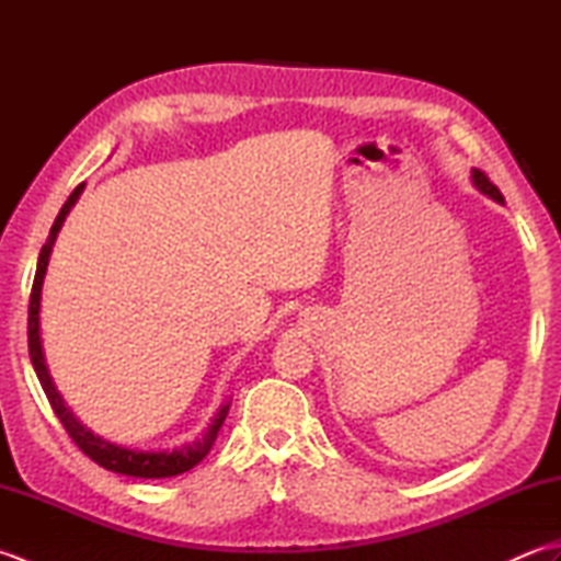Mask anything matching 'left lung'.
I'll list each match as a JSON object with an SVG mask.
<instances>
[{"mask_svg":"<svg viewBox=\"0 0 561 561\" xmlns=\"http://www.w3.org/2000/svg\"><path fill=\"white\" fill-rule=\"evenodd\" d=\"M472 183L478 185V190L480 193H484V195H490L492 199H496V202H504V195L499 193V187L490 181V178H486L480 169H472Z\"/></svg>","mask_w":561,"mask_h":561,"instance_id":"obj_1","label":"left lung"}]
</instances>
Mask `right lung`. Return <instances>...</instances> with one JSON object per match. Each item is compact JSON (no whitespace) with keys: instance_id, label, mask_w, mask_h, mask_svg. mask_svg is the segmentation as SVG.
<instances>
[{"instance_id":"1","label":"right lung","mask_w":561,"mask_h":561,"mask_svg":"<svg viewBox=\"0 0 561 561\" xmlns=\"http://www.w3.org/2000/svg\"><path fill=\"white\" fill-rule=\"evenodd\" d=\"M83 193V183L75 187V193L67 197V202L59 209L57 219L50 229V236L41 250L38 257V270H35V279H33V289H31V304H28V354H31V364L35 368V376H38L41 386L47 396V402H50L53 412L57 414V420L62 422V426L67 428L69 438L81 448V453L99 462L101 468L111 470V472H121V474H129V478H145V480H161V478H175V474L193 470L197 462L205 460L207 453L211 450L214 440H217L219 428L229 414L231 402H226L224 408L214 416L211 424L207 426V432L202 438L193 440L183 448H173V450H137V448H125L111 444V440L101 438L99 434H93L91 428L83 426L71 410L65 404L62 396H59L50 374H47L45 366V356H43V342H41V291H43V279L47 272V262H50V253L55 245V238L62 229V224L67 219L69 209L77 205L79 195Z\"/></svg>"}]
</instances>
